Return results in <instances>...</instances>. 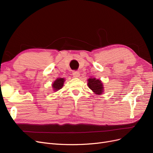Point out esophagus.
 Masks as SVG:
<instances>
[{
	"instance_id": "obj_1",
	"label": "esophagus",
	"mask_w": 153,
	"mask_h": 153,
	"mask_svg": "<svg viewBox=\"0 0 153 153\" xmlns=\"http://www.w3.org/2000/svg\"><path fill=\"white\" fill-rule=\"evenodd\" d=\"M73 75L74 77H78L80 76V73L77 71H73Z\"/></svg>"
}]
</instances>
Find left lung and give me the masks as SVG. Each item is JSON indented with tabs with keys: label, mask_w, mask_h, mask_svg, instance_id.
<instances>
[{
	"label": "left lung",
	"mask_w": 153,
	"mask_h": 153,
	"mask_svg": "<svg viewBox=\"0 0 153 153\" xmlns=\"http://www.w3.org/2000/svg\"><path fill=\"white\" fill-rule=\"evenodd\" d=\"M88 86L93 91L95 94H102L103 87L101 82L100 80H96L95 78L88 79Z\"/></svg>",
	"instance_id": "1"
}]
</instances>
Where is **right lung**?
<instances>
[{"mask_svg": "<svg viewBox=\"0 0 153 153\" xmlns=\"http://www.w3.org/2000/svg\"><path fill=\"white\" fill-rule=\"evenodd\" d=\"M64 79L62 78H58V79L55 80L52 85L54 91H57V90L61 89L64 85Z\"/></svg>", "mask_w": 153, "mask_h": 153, "instance_id": "right-lung-1", "label": "right lung"}]
</instances>
